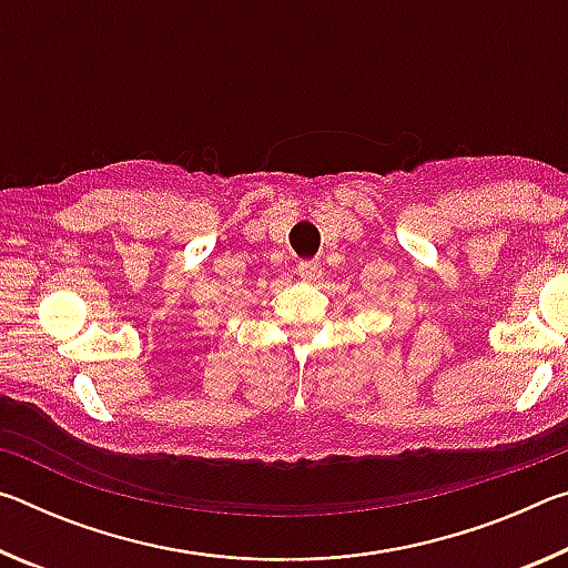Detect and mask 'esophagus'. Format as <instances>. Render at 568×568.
I'll return each mask as SVG.
<instances>
[{
	"mask_svg": "<svg viewBox=\"0 0 568 568\" xmlns=\"http://www.w3.org/2000/svg\"><path fill=\"white\" fill-rule=\"evenodd\" d=\"M297 273L307 277V281H315V277H321V265L318 263H301L297 265Z\"/></svg>",
	"mask_w": 568,
	"mask_h": 568,
	"instance_id": "1",
	"label": "esophagus"
}]
</instances>
